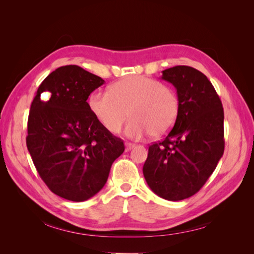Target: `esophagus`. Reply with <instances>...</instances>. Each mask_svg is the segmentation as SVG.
<instances>
[{"instance_id":"obj_1","label":"esophagus","mask_w":254,"mask_h":254,"mask_svg":"<svg viewBox=\"0 0 254 254\" xmlns=\"http://www.w3.org/2000/svg\"><path fill=\"white\" fill-rule=\"evenodd\" d=\"M133 147H134V144H132V143H125V151L131 150Z\"/></svg>"}]
</instances>
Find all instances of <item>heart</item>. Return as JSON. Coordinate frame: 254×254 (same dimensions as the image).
Masks as SVG:
<instances>
[{
  "mask_svg": "<svg viewBox=\"0 0 254 254\" xmlns=\"http://www.w3.org/2000/svg\"><path fill=\"white\" fill-rule=\"evenodd\" d=\"M88 106L99 124L111 133L120 132L130 115L131 120L125 134L134 140L149 133L157 137L170 132L180 112L176 91L145 76H130L119 80L112 84L110 91L92 92Z\"/></svg>",
  "mask_w": 254,
  "mask_h": 254,
  "instance_id": "obj_1",
  "label": "heart"
}]
</instances>
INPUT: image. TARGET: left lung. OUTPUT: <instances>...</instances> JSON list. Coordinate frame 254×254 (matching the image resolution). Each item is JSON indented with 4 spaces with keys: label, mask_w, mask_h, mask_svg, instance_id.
<instances>
[{
    "label": "left lung",
    "mask_w": 254,
    "mask_h": 254,
    "mask_svg": "<svg viewBox=\"0 0 254 254\" xmlns=\"http://www.w3.org/2000/svg\"><path fill=\"white\" fill-rule=\"evenodd\" d=\"M177 90L180 112L165 139L149 146L144 178L153 193L171 201L196 194L224 155V108L200 71L177 65L162 72Z\"/></svg>",
    "instance_id": "obj_1"
}]
</instances>
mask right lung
I'll list each match as a JSON object with an SVG mask.
<instances>
[{"mask_svg":"<svg viewBox=\"0 0 254 254\" xmlns=\"http://www.w3.org/2000/svg\"><path fill=\"white\" fill-rule=\"evenodd\" d=\"M104 83L78 65L60 66L42 81L30 106L27 149L44 183L66 200L96 195L125 150L89 109V95Z\"/></svg>","mask_w":254,"mask_h":254,"instance_id":"1","label":"right lung"}]
</instances>
